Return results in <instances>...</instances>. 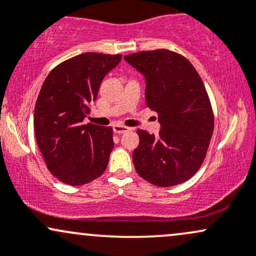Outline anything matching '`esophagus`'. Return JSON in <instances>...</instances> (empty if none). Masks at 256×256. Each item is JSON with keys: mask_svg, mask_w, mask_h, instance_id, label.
<instances>
[{"mask_svg": "<svg viewBox=\"0 0 256 256\" xmlns=\"http://www.w3.org/2000/svg\"><path fill=\"white\" fill-rule=\"evenodd\" d=\"M130 130H131L130 128H128V126H124L122 124H114L113 125V131L116 132V134H124V132H128Z\"/></svg>", "mask_w": 256, "mask_h": 256, "instance_id": "obj_1", "label": "esophagus"}]
</instances>
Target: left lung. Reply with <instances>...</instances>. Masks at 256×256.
Here are the masks:
<instances>
[{"label": "left lung", "mask_w": 256, "mask_h": 256, "mask_svg": "<svg viewBox=\"0 0 256 256\" xmlns=\"http://www.w3.org/2000/svg\"><path fill=\"white\" fill-rule=\"evenodd\" d=\"M124 58L146 77V104L158 114V136L137 130L132 160L138 174L156 186L184 183L198 171L210 146L214 116L204 84L188 58L167 49Z\"/></svg>", "instance_id": "1"}]
</instances>
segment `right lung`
I'll use <instances>...</instances> for the list:
<instances>
[{"mask_svg":"<svg viewBox=\"0 0 256 256\" xmlns=\"http://www.w3.org/2000/svg\"><path fill=\"white\" fill-rule=\"evenodd\" d=\"M122 55L84 52L52 70L34 106V126L46 167L58 180L83 185L107 168L113 128L83 125L98 88Z\"/></svg>","mask_w":256,"mask_h":256,"instance_id":"1","label":"right lung"}]
</instances>
